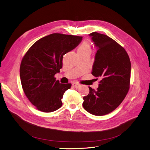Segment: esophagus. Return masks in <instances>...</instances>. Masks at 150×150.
I'll return each mask as SVG.
<instances>
[{
	"label": "esophagus",
	"instance_id": "34e87169",
	"mask_svg": "<svg viewBox=\"0 0 150 150\" xmlns=\"http://www.w3.org/2000/svg\"><path fill=\"white\" fill-rule=\"evenodd\" d=\"M73 86L74 88H77L81 86V84H79V83H76V82H73Z\"/></svg>",
	"mask_w": 150,
	"mask_h": 150
}]
</instances>
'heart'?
I'll list each match as a JSON object with an SVG mask.
<instances>
[{"instance_id":"obj_1","label":"heart","mask_w":150,"mask_h":150,"mask_svg":"<svg viewBox=\"0 0 150 150\" xmlns=\"http://www.w3.org/2000/svg\"><path fill=\"white\" fill-rule=\"evenodd\" d=\"M91 50L90 43L88 40H85L78 48L77 52L78 53H86V52H91Z\"/></svg>"}]
</instances>
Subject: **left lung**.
<instances>
[{
	"instance_id": "obj_1",
	"label": "left lung",
	"mask_w": 150,
	"mask_h": 150,
	"mask_svg": "<svg viewBox=\"0 0 150 150\" xmlns=\"http://www.w3.org/2000/svg\"><path fill=\"white\" fill-rule=\"evenodd\" d=\"M98 48L91 74L99 77L97 90L89 86L83 97L84 109L95 116L107 114L126 97L130 85L131 62L125 50L107 35L93 32L89 34Z\"/></svg>"
}]
</instances>
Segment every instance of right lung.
Instances as JSON below:
<instances>
[{
  "label": "right lung",
  "mask_w": 150,
  "mask_h": 150,
  "mask_svg": "<svg viewBox=\"0 0 150 150\" xmlns=\"http://www.w3.org/2000/svg\"><path fill=\"white\" fill-rule=\"evenodd\" d=\"M82 37L53 33L35 42L23 56L20 67L23 90L30 102L44 112L60 108L71 83H60L54 75L62 68V59L74 49Z\"/></svg>",
  "instance_id": "right-lung-1"
}]
</instances>
